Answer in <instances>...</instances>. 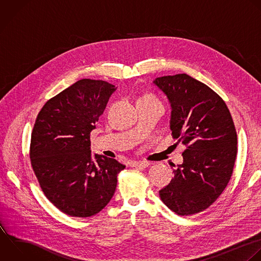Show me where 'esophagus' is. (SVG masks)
<instances>
[{
	"instance_id": "esophagus-1",
	"label": "esophagus",
	"mask_w": 261,
	"mask_h": 261,
	"mask_svg": "<svg viewBox=\"0 0 261 261\" xmlns=\"http://www.w3.org/2000/svg\"><path fill=\"white\" fill-rule=\"evenodd\" d=\"M150 165V163L148 161H135V162H132L130 166L133 167H140V168H146Z\"/></svg>"
}]
</instances>
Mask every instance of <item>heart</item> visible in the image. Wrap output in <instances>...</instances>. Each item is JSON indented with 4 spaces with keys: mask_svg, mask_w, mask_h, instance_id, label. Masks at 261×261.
Segmentation results:
<instances>
[{
    "mask_svg": "<svg viewBox=\"0 0 261 261\" xmlns=\"http://www.w3.org/2000/svg\"><path fill=\"white\" fill-rule=\"evenodd\" d=\"M143 98H148V99H154V98H152L151 96H145V97H143Z\"/></svg>",
    "mask_w": 261,
    "mask_h": 261,
    "instance_id": "heart-1",
    "label": "heart"
}]
</instances>
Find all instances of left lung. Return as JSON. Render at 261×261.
Wrapping results in <instances>:
<instances>
[{"instance_id":"left-lung-1","label":"left lung","mask_w":261,"mask_h":261,"mask_svg":"<svg viewBox=\"0 0 261 261\" xmlns=\"http://www.w3.org/2000/svg\"><path fill=\"white\" fill-rule=\"evenodd\" d=\"M170 104L172 137L187 146L184 161L159 191L178 215L208 208L225 189L237 156V133L224 101L209 87L180 73L153 81Z\"/></svg>"}]
</instances>
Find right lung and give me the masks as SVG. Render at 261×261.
Returning <instances> with one entry per match:
<instances>
[{
    "label": "right lung",
    "mask_w": 261,
    "mask_h": 261,
    "mask_svg": "<svg viewBox=\"0 0 261 261\" xmlns=\"http://www.w3.org/2000/svg\"><path fill=\"white\" fill-rule=\"evenodd\" d=\"M116 87L81 80L40 111L31 141V161L46 197L62 212L89 217L111 200L125 165L92 154L90 135Z\"/></svg>",
    "instance_id": "right-lung-1"
}]
</instances>
